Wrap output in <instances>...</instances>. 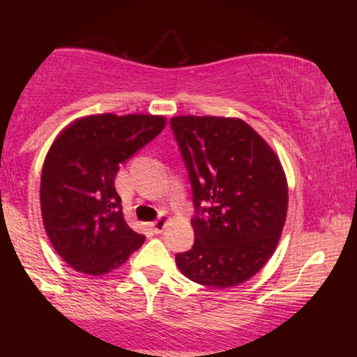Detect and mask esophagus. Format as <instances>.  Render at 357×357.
I'll use <instances>...</instances> for the list:
<instances>
[{"instance_id":"34e87169","label":"esophagus","mask_w":357,"mask_h":357,"mask_svg":"<svg viewBox=\"0 0 357 357\" xmlns=\"http://www.w3.org/2000/svg\"><path fill=\"white\" fill-rule=\"evenodd\" d=\"M166 227V220L165 218H158L154 220L153 223H151V230H153L154 233H161L162 230H165Z\"/></svg>"}]
</instances>
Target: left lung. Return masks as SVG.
Masks as SVG:
<instances>
[{"mask_svg":"<svg viewBox=\"0 0 357 357\" xmlns=\"http://www.w3.org/2000/svg\"><path fill=\"white\" fill-rule=\"evenodd\" d=\"M171 129L195 204V245L176 265L196 284H243L264 268L284 228L289 190L280 161L240 119L179 116Z\"/></svg>","mask_w":357,"mask_h":357,"instance_id":"left-lung-1","label":"left lung"}]
</instances>
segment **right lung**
I'll use <instances>...</instances> for the list:
<instances>
[{"mask_svg":"<svg viewBox=\"0 0 357 357\" xmlns=\"http://www.w3.org/2000/svg\"><path fill=\"white\" fill-rule=\"evenodd\" d=\"M165 126L161 116L99 114L79 119L53 142L40 184L43 225L55 252L77 272H112L144 243L126 223L114 179Z\"/></svg>","mask_w":357,"mask_h":357,"instance_id":"right-lung-1","label":"right lung"}]
</instances>
